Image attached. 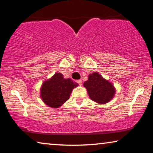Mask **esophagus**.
<instances>
[{
  "label": "esophagus",
  "instance_id": "1",
  "mask_svg": "<svg viewBox=\"0 0 153 153\" xmlns=\"http://www.w3.org/2000/svg\"><path fill=\"white\" fill-rule=\"evenodd\" d=\"M77 84L80 86L82 84V81L81 80V79H78V80H77Z\"/></svg>",
  "mask_w": 153,
  "mask_h": 153
}]
</instances>
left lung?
Instances as JSON below:
<instances>
[{"label": "left lung", "instance_id": "left-lung-1", "mask_svg": "<svg viewBox=\"0 0 153 153\" xmlns=\"http://www.w3.org/2000/svg\"><path fill=\"white\" fill-rule=\"evenodd\" d=\"M83 86L86 88L90 99L99 104L110 102L116 94V88L112 82L104 78L98 72L89 74Z\"/></svg>", "mask_w": 153, "mask_h": 153}]
</instances>
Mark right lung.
Here are the masks:
<instances>
[{"mask_svg":"<svg viewBox=\"0 0 153 153\" xmlns=\"http://www.w3.org/2000/svg\"><path fill=\"white\" fill-rule=\"evenodd\" d=\"M78 85L71 79H65L61 73H56L43 82L40 88V97L45 105L58 108L69 99L72 91Z\"/></svg>","mask_w":153,"mask_h":153,"instance_id":"1","label":"right lung"}]
</instances>
